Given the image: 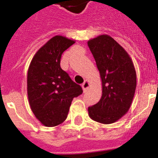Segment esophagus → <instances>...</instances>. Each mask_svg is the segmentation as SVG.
<instances>
[{
    "mask_svg": "<svg viewBox=\"0 0 158 158\" xmlns=\"http://www.w3.org/2000/svg\"><path fill=\"white\" fill-rule=\"evenodd\" d=\"M89 87H90V83H89L88 80H85L84 83L82 84V87H83V90L84 92H86L87 90H88Z\"/></svg>",
    "mask_w": 158,
    "mask_h": 158,
    "instance_id": "34e87169",
    "label": "esophagus"
}]
</instances>
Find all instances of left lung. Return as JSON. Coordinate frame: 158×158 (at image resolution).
I'll use <instances>...</instances> for the list:
<instances>
[{
  "mask_svg": "<svg viewBox=\"0 0 158 158\" xmlns=\"http://www.w3.org/2000/svg\"><path fill=\"white\" fill-rule=\"evenodd\" d=\"M102 80V96L88 107L92 120L111 124L128 112L137 86V75L127 52L109 35H100L87 41Z\"/></svg>",
  "mask_w": 158,
  "mask_h": 158,
  "instance_id": "8db88e82",
  "label": "left lung"
}]
</instances>
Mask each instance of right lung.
<instances>
[{
	"label": "right lung",
	"mask_w": 158,
	"mask_h": 158,
	"mask_svg": "<svg viewBox=\"0 0 158 158\" xmlns=\"http://www.w3.org/2000/svg\"><path fill=\"white\" fill-rule=\"evenodd\" d=\"M75 43L74 40L55 35L35 52L29 64L28 102L35 117L45 127L64 123L73 98L83 93L82 87L60 68L63 52Z\"/></svg>",
	"instance_id": "obj_1"
}]
</instances>
